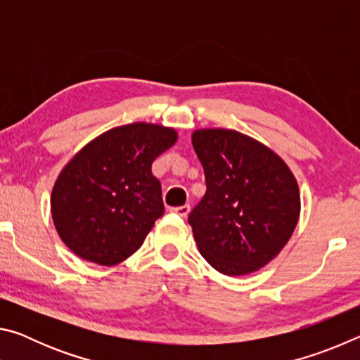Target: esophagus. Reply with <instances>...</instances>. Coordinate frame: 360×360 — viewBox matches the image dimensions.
<instances>
[{
  "label": "esophagus",
  "mask_w": 360,
  "mask_h": 360,
  "mask_svg": "<svg viewBox=\"0 0 360 360\" xmlns=\"http://www.w3.org/2000/svg\"><path fill=\"white\" fill-rule=\"evenodd\" d=\"M172 212H174V214H178L181 217H187L188 212H191V206H188V205L176 206V208H172Z\"/></svg>",
  "instance_id": "34e87169"
}]
</instances>
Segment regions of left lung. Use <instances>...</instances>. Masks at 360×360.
I'll use <instances>...</instances> for the list:
<instances>
[{"mask_svg":"<svg viewBox=\"0 0 360 360\" xmlns=\"http://www.w3.org/2000/svg\"><path fill=\"white\" fill-rule=\"evenodd\" d=\"M192 144L206 178L205 197L188 214L198 251L222 275L260 270L300 217L294 173L275 150L236 130H195Z\"/></svg>","mask_w":360,"mask_h":360,"instance_id":"obj_1","label":"left lung"}]
</instances>
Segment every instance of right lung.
Here are the masks:
<instances>
[{
	"label": "right lung",
	"mask_w": 360,
	"mask_h": 360,
	"mask_svg": "<svg viewBox=\"0 0 360 360\" xmlns=\"http://www.w3.org/2000/svg\"><path fill=\"white\" fill-rule=\"evenodd\" d=\"M176 141L172 127L135 122L85 144L60 172L51 195L53 225L65 245L105 266L136 252L163 216L152 162Z\"/></svg>",
	"instance_id": "right-lung-1"
}]
</instances>
